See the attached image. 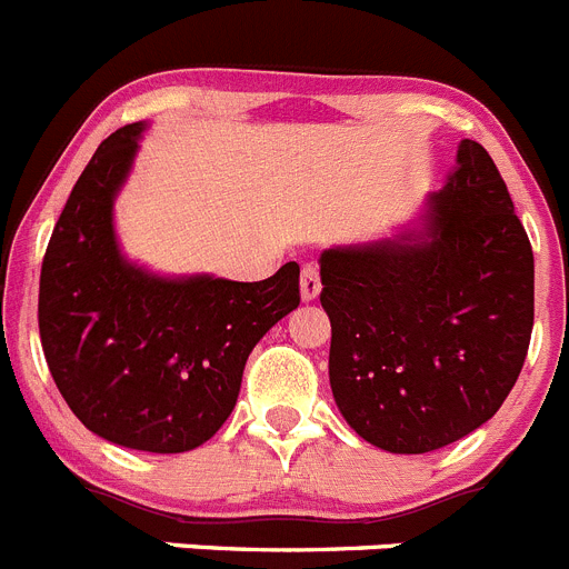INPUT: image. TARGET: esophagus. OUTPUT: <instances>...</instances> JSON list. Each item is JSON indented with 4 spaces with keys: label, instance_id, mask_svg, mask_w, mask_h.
Listing matches in <instances>:
<instances>
[{
    "label": "esophagus",
    "instance_id": "1",
    "mask_svg": "<svg viewBox=\"0 0 569 569\" xmlns=\"http://www.w3.org/2000/svg\"><path fill=\"white\" fill-rule=\"evenodd\" d=\"M322 283H320V269L315 267V263H306L300 272V295L302 300H315L317 295H320Z\"/></svg>",
    "mask_w": 569,
    "mask_h": 569
}]
</instances>
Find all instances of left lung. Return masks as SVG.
Segmentation results:
<instances>
[{"label": "left lung", "instance_id": "8db88e82", "mask_svg": "<svg viewBox=\"0 0 569 569\" xmlns=\"http://www.w3.org/2000/svg\"><path fill=\"white\" fill-rule=\"evenodd\" d=\"M333 401L368 443L423 455L500 410L533 331V249L486 148L463 140L421 236L328 249Z\"/></svg>", "mask_w": 569, "mask_h": 569}]
</instances>
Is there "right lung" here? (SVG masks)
<instances>
[{
    "label": "right lung",
    "instance_id": "1",
    "mask_svg": "<svg viewBox=\"0 0 569 569\" xmlns=\"http://www.w3.org/2000/svg\"><path fill=\"white\" fill-rule=\"evenodd\" d=\"M142 123L100 142L56 221L39 283L47 368L78 421L140 452L196 449L230 418L260 337L300 306L295 260L258 283L164 280L123 260L111 201Z\"/></svg>",
    "mask_w": 569,
    "mask_h": 569
}]
</instances>
